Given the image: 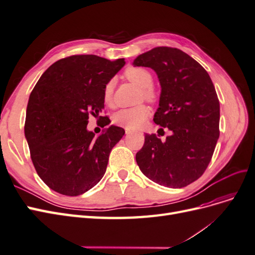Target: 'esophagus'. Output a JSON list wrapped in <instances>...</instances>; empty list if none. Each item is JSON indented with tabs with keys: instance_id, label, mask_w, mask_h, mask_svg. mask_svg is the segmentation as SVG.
<instances>
[{
	"instance_id": "34e87169",
	"label": "esophagus",
	"mask_w": 255,
	"mask_h": 255,
	"mask_svg": "<svg viewBox=\"0 0 255 255\" xmlns=\"http://www.w3.org/2000/svg\"><path fill=\"white\" fill-rule=\"evenodd\" d=\"M133 132H132V130H130V129H128V128H126V134L127 135H128V134H132Z\"/></svg>"
}]
</instances>
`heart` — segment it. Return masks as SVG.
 <instances>
[{"label":"heart","mask_w":255,"mask_h":255,"mask_svg":"<svg viewBox=\"0 0 255 255\" xmlns=\"http://www.w3.org/2000/svg\"><path fill=\"white\" fill-rule=\"evenodd\" d=\"M125 76L130 83L140 87V99L153 102L156 100V92L151 86L153 85V75L148 69L142 67H128L125 71ZM114 81L105 84L103 89V102L106 106L114 105ZM150 111L144 104L137 105L128 109H122L115 113L113 121L115 125L126 128L128 129L139 128L149 117Z\"/></svg>","instance_id":"b5f03b06"}]
</instances>
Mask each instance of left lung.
Segmentation results:
<instances>
[{
  "mask_svg": "<svg viewBox=\"0 0 255 255\" xmlns=\"http://www.w3.org/2000/svg\"><path fill=\"white\" fill-rule=\"evenodd\" d=\"M134 65L156 72L161 94L153 120L163 127L160 130L172 133L164 142L155 134H145L137 165L163 186H187L206 170L219 138L220 105L214 84L197 60L176 48H154Z\"/></svg>",
  "mask_w": 255,
  "mask_h": 255,
  "instance_id": "left-lung-1",
  "label": "left lung"
}]
</instances>
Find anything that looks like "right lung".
I'll list each match as a JSON object with an SVG mask.
<instances>
[{
  "label": "right lung",
  "instance_id": "right-lung-1",
  "mask_svg": "<svg viewBox=\"0 0 255 255\" xmlns=\"http://www.w3.org/2000/svg\"><path fill=\"white\" fill-rule=\"evenodd\" d=\"M125 64L123 58L68 56L50 66L30 92L24 125L30 158L40 179L58 194L80 196L103 177L125 129L112 126L95 137L87 130L88 118L103 112L105 84Z\"/></svg>",
  "mask_w": 255,
  "mask_h": 255
}]
</instances>
